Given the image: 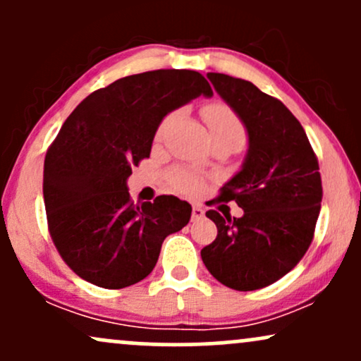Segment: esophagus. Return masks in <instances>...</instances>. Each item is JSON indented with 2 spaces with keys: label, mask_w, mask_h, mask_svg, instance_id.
<instances>
[{
  "label": "esophagus",
  "mask_w": 361,
  "mask_h": 361,
  "mask_svg": "<svg viewBox=\"0 0 361 361\" xmlns=\"http://www.w3.org/2000/svg\"><path fill=\"white\" fill-rule=\"evenodd\" d=\"M205 215V210H204V207L202 205H193L192 207V221L195 222V221H200L202 217H204Z\"/></svg>",
  "instance_id": "1"
}]
</instances>
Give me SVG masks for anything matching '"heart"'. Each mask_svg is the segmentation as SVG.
<instances>
[{
    "instance_id": "heart-1",
    "label": "heart",
    "mask_w": 361,
    "mask_h": 361,
    "mask_svg": "<svg viewBox=\"0 0 361 361\" xmlns=\"http://www.w3.org/2000/svg\"><path fill=\"white\" fill-rule=\"evenodd\" d=\"M178 114H180V111H173V114H169L168 117L161 122L159 128H157V137H161V135L168 130V127L171 126L173 120L178 117ZM204 120L207 122V126H209L212 139L233 137L238 140H244V137H246V128H244L241 118L238 117V114H235L233 109H229L227 105H222V103L207 105L204 109ZM168 181L173 190L181 193H197L200 192L202 186H204V178L186 168L171 169V171L168 173Z\"/></svg>"
}]
</instances>
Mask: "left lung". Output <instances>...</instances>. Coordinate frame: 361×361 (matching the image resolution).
<instances>
[{
	"label": "left lung",
	"instance_id": "1",
	"mask_svg": "<svg viewBox=\"0 0 361 361\" xmlns=\"http://www.w3.org/2000/svg\"><path fill=\"white\" fill-rule=\"evenodd\" d=\"M207 78L241 117L250 151L212 200L235 202L244 215L207 210L217 238L200 255L214 279L250 292L275 283L304 258L321 212V173L304 127L279 98L227 74Z\"/></svg>",
	"mask_w": 361,
	"mask_h": 361
}]
</instances>
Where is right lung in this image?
Wrapping results in <instances>:
<instances>
[{
	"label": "right lung",
	"mask_w": 361,
	"mask_h": 361,
	"mask_svg": "<svg viewBox=\"0 0 361 361\" xmlns=\"http://www.w3.org/2000/svg\"><path fill=\"white\" fill-rule=\"evenodd\" d=\"M200 94L212 97L200 73L157 69L93 91L66 118L45 154L44 204L54 246L82 280L110 290L137 283L166 235L188 224L190 204L173 195L134 204L126 183L164 115Z\"/></svg>",
	"instance_id": "add662e5"
}]
</instances>
